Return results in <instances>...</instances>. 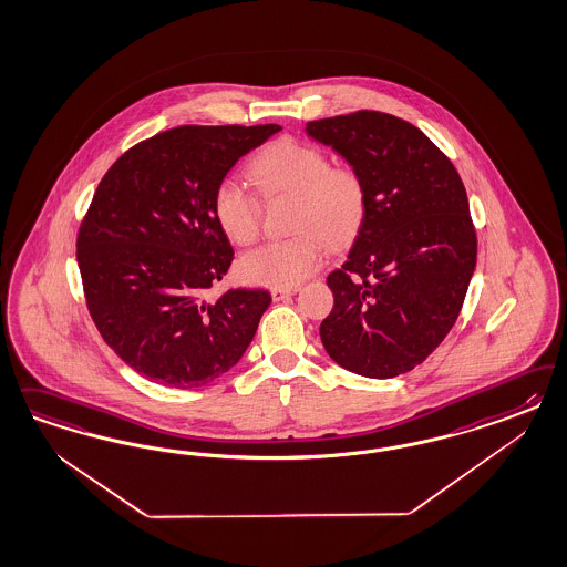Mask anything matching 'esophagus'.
<instances>
[{
    "label": "esophagus",
    "instance_id": "34e87169",
    "mask_svg": "<svg viewBox=\"0 0 567 567\" xmlns=\"http://www.w3.org/2000/svg\"><path fill=\"white\" fill-rule=\"evenodd\" d=\"M292 288H271V296H274L275 302L277 300H286L288 296H292Z\"/></svg>",
    "mask_w": 567,
    "mask_h": 567
}]
</instances>
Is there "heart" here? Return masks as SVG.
Segmentation results:
<instances>
[{
    "label": "heart",
    "mask_w": 567,
    "mask_h": 567,
    "mask_svg": "<svg viewBox=\"0 0 567 567\" xmlns=\"http://www.w3.org/2000/svg\"><path fill=\"white\" fill-rule=\"evenodd\" d=\"M250 177L267 196L296 198L292 229L300 234L241 256L239 275L246 284L293 288L323 265L328 244L347 241L363 219V179L350 166H329L319 147L290 137L277 140L250 163ZM213 210L234 244L248 246L258 238L260 206L241 183L220 182Z\"/></svg>",
    "instance_id": "obj_1"
}]
</instances>
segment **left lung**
I'll return each instance as SVG.
<instances>
[{"mask_svg": "<svg viewBox=\"0 0 567 567\" xmlns=\"http://www.w3.org/2000/svg\"><path fill=\"white\" fill-rule=\"evenodd\" d=\"M305 131L365 185L357 238L328 275L321 342L357 375L396 378L440 347L463 307L477 255L467 192L430 137L392 114L359 110Z\"/></svg>", "mask_w": 567, "mask_h": 567, "instance_id": "left-lung-1", "label": "left lung"}]
</instances>
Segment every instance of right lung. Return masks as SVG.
I'll return each instance as SVG.
<instances>
[{
    "mask_svg": "<svg viewBox=\"0 0 567 567\" xmlns=\"http://www.w3.org/2000/svg\"><path fill=\"white\" fill-rule=\"evenodd\" d=\"M279 125L171 128L127 150L97 185L76 238L93 323L131 369L168 388H200L238 365L267 290L206 292L234 248L215 189Z\"/></svg>",
    "mask_w": 567,
    "mask_h": 567,
    "instance_id": "1",
    "label": "right lung"
}]
</instances>
